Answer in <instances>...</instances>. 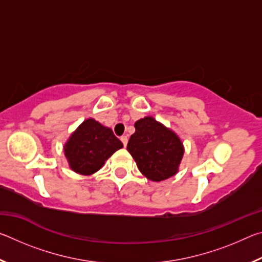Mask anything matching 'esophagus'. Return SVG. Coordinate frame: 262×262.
Returning a JSON list of instances; mask_svg holds the SVG:
<instances>
[{
	"mask_svg": "<svg viewBox=\"0 0 262 262\" xmlns=\"http://www.w3.org/2000/svg\"><path fill=\"white\" fill-rule=\"evenodd\" d=\"M120 140H121V142H122V144L125 145V147H126L127 143H128V139H127V136H121V137H120Z\"/></svg>",
	"mask_w": 262,
	"mask_h": 262,
	"instance_id": "1",
	"label": "esophagus"
}]
</instances>
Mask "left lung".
Segmentation results:
<instances>
[{"label":"left lung","instance_id":"left-lung-1","mask_svg":"<svg viewBox=\"0 0 262 262\" xmlns=\"http://www.w3.org/2000/svg\"><path fill=\"white\" fill-rule=\"evenodd\" d=\"M134 127L127 150L141 173L155 183L178 173L185 148L177 133L152 117L140 119Z\"/></svg>","mask_w":262,"mask_h":262}]
</instances>
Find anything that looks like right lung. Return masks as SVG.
Here are the masks:
<instances>
[{
  "label": "right lung",
  "mask_w": 262,
  "mask_h": 262,
  "mask_svg": "<svg viewBox=\"0 0 262 262\" xmlns=\"http://www.w3.org/2000/svg\"><path fill=\"white\" fill-rule=\"evenodd\" d=\"M123 144L95 119L88 118L70 134L63 145L69 167L81 176H91L99 171L105 162Z\"/></svg>",
  "instance_id": "add662e5"
}]
</instances>
